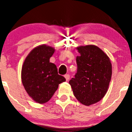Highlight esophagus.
Segmentation results:
<instances>
[{
    "label": "esophagus",
    "instance_id": "obj_1",
    "mask_svg": "<svg viewBox=\"0 0 132 132\" xmlns=\"http://www.w3.org/2000/svg\"><path fill=\"white\" fill-rule=\"evenodd\" d=\"M65 78L66 79V80H69L70 79V75L69 74H66L65 75Z\"/></svg>",
    "mask_w": 132,
    "mask_h": 132
}]
</instances>
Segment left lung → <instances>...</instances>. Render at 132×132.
Wrapping results in <instances>:
<instances>
[{"mask_svg": "<svg viewBox=\"0 0 132 132\" xmlns=\"http://www.w3.org/2000/svg\"><path fill=\"white\" fill-rule=\"evenodd\" d=\"M77 71L69 80L73 94L86 106L100 101L108 90L112 77V64L104 52L93 45L77 47Z\"/></svg>", "mask_w": 132, "mask_h": 132, "instance_id": "1", "label": "left lung"}]
</instances>
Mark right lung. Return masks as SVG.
<instances>
[{
    "instance_id": "1",
    "label": "right lung",
    "mask_w": 132,
    "mask_h": 132,
    "mask_svg": "<svg viewBox=\"0 0 132 132\" xmlns=\"http://www.w3.org/2000/svg\"><path fill=\"white\" fill-rule=\"evenodd\" d=\"M54 52L53 47L39 45L31 50L22 68L24 88L29 96L38 103L50 101L59 84L66 80L58 74L56 65L50 62Z\"/></svg>"
}]
</instances>
